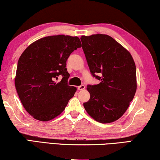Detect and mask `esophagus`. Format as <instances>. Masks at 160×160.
<instances>
[{"instance_id": "esophagus-1", "label": "esophagus", "mask_w": 160, "mask_h": 160, "mask_svg": "<svg viewBox=\"0 0 160 160\" xmlns=\"http://www.w3.org/2000/svg\"><path fill=\"white\" fill-rule=\"evenodd\" d=\"M78 90H83L85 89V86L84 85H81L80 86L78 87Z\"/></svg>"}]
</instances>
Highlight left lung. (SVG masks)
Segmentation results:
<instances>
[{"instance_id": "8db88e82", "label": "left lung", "mask_w": 160, "mask_h": 160, "mask_svg": "<svg viewBox=\"0 0 160 160\" xmlns=\"http://www.w3.org/2000/svg\"><path fill=\"white\" fill-rule=\"evenodd\" d=\"M80 39L90 72L101 80L88 86L90 98L84 107L98 122H113L126 112L136 92L134 60L126 48L107 34L82 36Z\"/></svg>"}]
</instances>
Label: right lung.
Wrapping results in <instances>:
<instances>
[{
	"instance_id": "1",
	"label": "right lung",
	"mask_w": 160,
	"mask_h": 160,
	"mask_svg": "<svg viewBox=\"0 0 160 160\" xmlns=\"http://www.w3.org/2000/svg\"><path fill=\"white\" fill-rule=\"evenodd\" d=\"M82 47L78 37L53 35L28 46L18 60L15 85L24 108L34 118L48 121L60 115L77 88L69 86L66 61ZM63 78L56 80L59 75Z\"/></svg>"
}]
</instances>
